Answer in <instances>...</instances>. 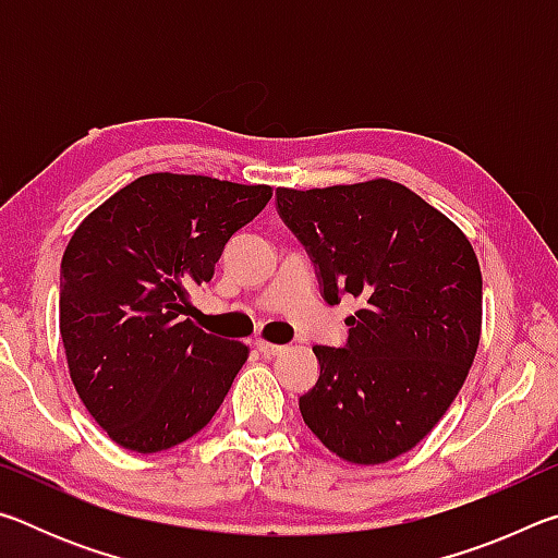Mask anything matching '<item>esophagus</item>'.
Wrapping results in <instances>:
<instances>
[{"instance_id":"1","label":"esophagus","mask_w":558,"mask_h":558,"mask_svg":"<svg viewBox=\"0 0 558 558\" xmlns=\"http://www.w3.org/2000/svg\"><path fill=\"white\" fill-rule=\"evenodd\" d=\"M256 349L258 352L263 354V356H278V354H282L286 352V347L282 344H272V342H266V339H256Z\"/></svg>"}]
</instances>
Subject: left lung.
I'll use <instances>...</instances> for the list:
<instances>
[{
  "label": "left lung",
  "mask_w": 558,
  "mask_h": 558,
  "mask_svg": "<svg viewBox=\"0 0 558 558\" xmlns=\"http://www.w3.org/2000/svg\"><path fill=\"white\" fill-rule=\"evenodd\" d=\"M276 209L315 263L325 302L359 300L344 344L313 347L319 376L300 396L302 418L359 465L409 452L450 409L477 352L475 251L456 223L389 179L278 189Z\"/></svg>",
  "instance_id": "left-lung-1"
}]
</instances>
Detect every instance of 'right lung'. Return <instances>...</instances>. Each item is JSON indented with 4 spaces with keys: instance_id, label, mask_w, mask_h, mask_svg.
<instances>
[{
    "instance_id": "1",
    "label": "right lung",
    "mask_w": 558,
    "mask_h": 558,
    "mask_svg": "<svg viewBox=\"0 0 558 558\" xmlns=\"http://www.w3.org/2000/svg\"><path fill=\"white\" fill-rule=\"evenodd\" d=\"M270 186L147 174L83 221L61 260V339L75 391L135 452L174 448L219 411L248 347L184 315Z\"/></svg>"
}]
</instances>
